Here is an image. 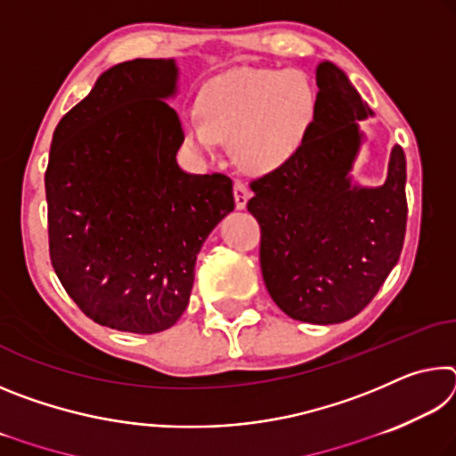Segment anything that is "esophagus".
<instances>
[{
	"mask_svg": "<svg viewBox=\"0 0 456 456\" xmlns=\"http://www.w3.org/2000/svg\"><path fill=\"white\" fill-rule=\"evenodd\" d=\"M233 195H235V207H237V209H245L247 200H249V197H251L249 187H247V184L241 183V181H235Z\"/></svg>",
	"mask_w": 456,
	"mask_h": 456,
	"instance_id": "34e87169",
	"label": "esophagus"
}]
</instances>
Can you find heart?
<instances>
[{"label":"heart","instance_id":"heart-1","mask_svg":"<svg viewBox=\"0 0 456 456\" xmlns=\"http://www.w3.org/2000/svg\"><path fill=\"white\" fill-rule=\"evenodd\" d=\"M315 102V86L302 70L237 68L207 84L199 102L203 118L184 122V142L211 159L225 138L247 171H272L304 142Z\"/></svg>","mask_w":456,"mask_h":456}]
</instances>
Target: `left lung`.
<instances>
[{
  "label": "left lung",
  "instance_id": "left-lung-1",
  "mask_svg": "<svg viewBox=\"0 0 456 456\" xmlns=\"http://www.w3.org/2000/svg\"><path fill=\"white\" fill-rule=\"evenodd\" d=\"M318 102L299 149L251 183L247 209L261 227L265 288L281 312L339 323L372 302L398 264L406 233V159L396 144L380 187L354 183L352 168L374 117L331 61L315 68Z\"/></svg>",
  "mask_w": 456,
  "mask_h": 456
}]
</instances>
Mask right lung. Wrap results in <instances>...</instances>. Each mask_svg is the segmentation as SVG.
<instances>
[{
  "label": "right lung",
  "instance_id": "right-lung-1",
  "mask_svg": "<svg viewBox=\"0 0 456 456\" xmlns=\"http://www.w3.org/2000/svg\"><path fill=\"white\" fill-rule=\"evenodd\" d=\"M176 82L175 58L100 74L58 122L45 171L53 272L90 320L133 334L179 322L200 247L235 209L229 176L176 163Z\"/></svg>",
  "mask_w": 456,
  "mask_h": 456
}]
</instances>
